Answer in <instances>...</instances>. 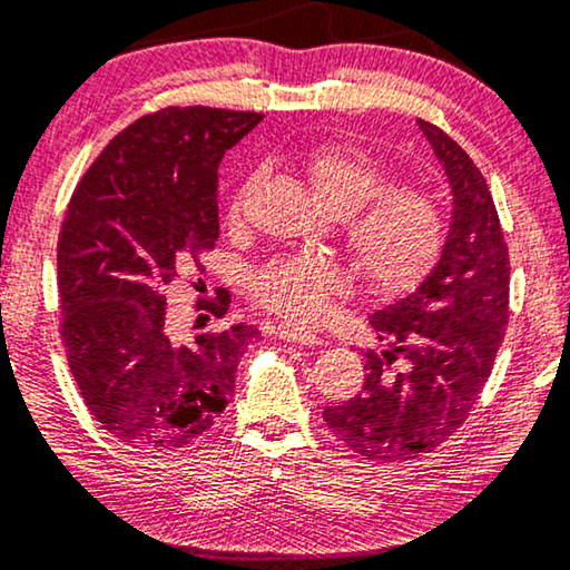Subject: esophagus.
Wrapping results in <instances>:
<instances>
[{"mask_svg": "<svg viewBox=\"0 0 570 570\" xmlns=\"http://www.w3.org/2000/svg\"><path fill=\"white\" fill-rule=\"evenodd\" d=\"M275 335L279 341H291V343H301V346H321V338L311 331L303 328H293V325H277Z\"/></svg>", "mask_w": 570, "mask_h": 570, "instance_id": "34e87169", "label": "esophagus"}]
</instances>
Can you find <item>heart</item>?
Segmentation results:
<instances>
[{
	"mask_svg": "<svg viewBox=\"0 0 570 570\" xmlns=\"http://www.w3.org/2000/svg\"><path fill=\"white\" fill-rule=\"evenodd\" d=\"M303 169L318 199L343 217V237L361 273L381 293L414 285L444 245V214L426 189L389 184L376 158L348 144L318 146ZM249 179L232 202L245 209ZM351 285L348 267L325 255H279L252 275V297L291 323H313Z\"/></svg>",
	"mask_w": 570,
	"mask_h": 570,
	"instance_id": "obj_1",
	"label": "heart"
}]
</instances>
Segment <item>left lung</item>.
Returning a JSON list of instances; mask_svg holds the SVG:
<instances>
[{
	"instance_id": "1",
	"label": "left lung",
	"mask_w": 570,
	"mask_h": 570,
	"mask_svg": "<svg viewBox=\"0 0 570 570\" xmlns=\"http://www.w3.org/2000/svg\"><path fill=\"white\" fill-rule=\"evenodd\" d=\"M452 186V227L440 263L414 291L371 313L384 353H366L356 396L323 412L363 460L432 452L472 412L505 338L510 255L482 171L442 128L416 120Z\"/></svg>"
}]
</instances>
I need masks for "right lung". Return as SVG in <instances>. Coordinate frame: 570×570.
<instances>
[{
    "mask_svg": "<svg viewBox=\"0 0 570 570\" xmlns=\"http://www.w3.org/2000/svg\"><path fill=\"white\" fill-rule=\"evenodd\" d=\"M259 120L204 106L141 116L102 148L65 212L62 346L90 414L134 450H181L209 432L235 394L255 328L224 325L184 343L166 323L164 291L199 273V257L214 249L219 161ZM227 307L224 287L197 301L217 318Z\"/></svg>",
    "mask_w": 570,
    "mask_h": 570,
    "instance_id": "obj_1",
    "label": "right lung"
}]
</instances>
